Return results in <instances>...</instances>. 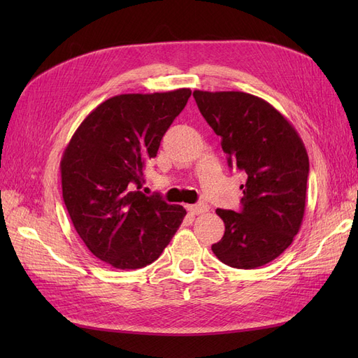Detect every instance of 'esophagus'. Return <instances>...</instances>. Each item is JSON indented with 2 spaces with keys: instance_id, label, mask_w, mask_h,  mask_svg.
<instances>
[{
  "instance_id": "esophagus-1",
  "label": "esophagus",
  "mask_w": 358,
  "mask_h": 358,
  "mask_svg": "<svg viewBox=\"0 0 358 358\" xmlns=\"http://www.w3.org/2000/svg\"><path fill=\"white\" fill-rule=\"evenodd\" d=\"M209 210V206L206 203H199V204H191L188 206V212L192 213V215H200V213H204Z\"/></svg>"
}]
</instances>
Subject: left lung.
<instances>
[{"label": "left lung", "mask_w": 358, "mask_h": 358, "mask_svg": "<svg viewBox=\"0 0 358 358\" xmlns=\"http://www.w3.org/2000/svg\"><path fill=\"white\" fill-rule=\"evenodd\" d=\"M227 162L246 173L239 212L216 209L225 224L213 254L236 268L273 262L291 245L305 215L309 158L287 117L255 95L194 91Z\"/></svg>", "instance_id": "8db88e82"}]
</instances>
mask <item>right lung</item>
Wrapping results in <instances>:
<instances>
[{"label": "right lung", "mask_w": 358, "mask_h": 358, "mask_svg": "<svg viewBox=\"0 0 358 358\" xmlns=\"http://www.w3.org/2000/svg\"><path fill=\"white\" fill-rule=\"evenodd\" d=\"M188 88L122 94L101 103L76 129L61 159L62 197L76 231L101 262L142 268L170 243L187 210L145 196L146 161L187 106Z\"/></svg>", "instance_id": "1"}]
</instances>
